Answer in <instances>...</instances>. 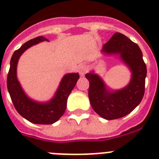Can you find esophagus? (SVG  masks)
I'll list each match as a JSON object with an SVG mask.
<instances>
[{"mask_svg": "<svg viewBox=\"0 0 159 159\" xmlns=\"http://www.w3.org/2000/svg\"><path fill=\"white\" fill-rule=\"evenodd\" d=\"M79 73H80V75L81 76H84L85 75V73L88 71V67H87L86 65L84 64H81L80 66H79Z\"/></svg>", "mask_w": 159, "mask_h": 159, "instance_id": "1", "label": "esophagus"}]
</instances>
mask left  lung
Wrapping results in <instances>:
<instances>
[{"instance_id":"1","label":"left lung","mask_w":159,"mask_h":159,"mask_svg":"<svg viewBox=\"0 0 159 159\" xmlns=\"http://www.w3.org/2000/svg\"><path fill=\"white\" fill-rule=\"evenodd\" d=\"M103 51L107 54H120L122 60L132 71L129 84L112 93L107 90L97 75H85L89 81V97L94 111L103 118L114 120L128 115L142 101L145 93L146 66L138 44L120 33L112 35L103 46Z\"/></svg>"}]
</instances>
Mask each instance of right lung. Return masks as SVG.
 I'll list each match as a JSON object with an SVG mask.
<instances>
[{"instance_id":"add662e5","label":"right lung","mask_w":159,"mask_h":159,"mask_svg":"<svg viewBox=\"0 0 159 159\" xmlns=\"http://www.w3.org/2000/svg\"><path fill=\"white\" fill-rule=\"evenodd\" d=\"M43 41H47V39L39 36L26 42L18 50L14 51L10 60V67L7 76V88L13 105L21 116L34 124L51 125L56 122L64 113L66 100L80 75L78 73H70L64 75L55 97L49 102L41 104L28 98L17 81V61L26 49Z\"/></svg>"}]
</instances>
